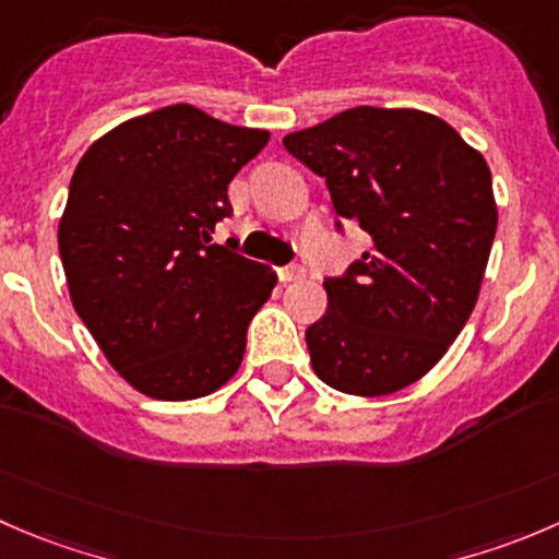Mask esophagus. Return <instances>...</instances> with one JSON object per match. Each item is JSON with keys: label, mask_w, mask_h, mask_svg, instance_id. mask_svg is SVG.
<instances>
[{"label": "esophagus", "mask_w": 559, "mask_h": 559, "mask_svg": "<svg viewBox=\"0 0 559 559\" xmlns=\"http://www.w3.org/2000/svg\"><path fill=\"white\" fill-rule=\"evenodd\" d=\"M278 278L284 281V284H289V281H300L306 278V267H300V264H286V267H278Z\"/></svg>", "instance_id": "obj_1"}]
</instances>
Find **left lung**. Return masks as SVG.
<instances>
[{
    "mask_svg": "<svg viewBox=\"0 0 559 559\" xmlns=\"http://www.w3.org/2000/svg\"><path fill=\"white\" fill-rule=\"evenodd\" d=\"M284 147L328 182L335 226L371 248L324 278L328 311L306 330L330 388L388 395L429 373L478 302L497 231L484 155L435 114L357 106L297 130Z\"/></svg>",
    "mask_w": 559,
    "mask_h": 559,
    "instance_id": "1",
    "label": "left lung"
}]
</instances>
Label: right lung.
Returning a JSON list of instances; mask_svg holds the SVG:
<instances>
[{
	"label": "right lung",
	"mask_w": 559,
	"mask_h": 559,
	"mask_svg": "<svg viewBox=\"0 0 559 559\" xmlns=\"http://www.w3.org/2000/svg\"><path fill=\"white\" fill-rule=\"evenodd\" d=\"M267 142V130L177 103L117 124L75 166L59 221L70 300L150 399H202L240 368L278 278L213 231L231 215L229 182Z\"/></svg>",
	"instance_id": "1"
}]
</instances>
